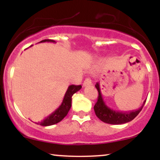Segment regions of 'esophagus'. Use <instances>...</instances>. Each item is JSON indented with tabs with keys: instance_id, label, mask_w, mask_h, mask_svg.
Instances as JSON below:
<instances>
[{
	"instance_id": "34e87169",
	"label": "esophagus",
	"mask_w": 160,
	"mask_h": 160,
	"mask_svg": "<svg viewBox=\"0 0 160 160\" xmlns=\"http://www.w3.org/2000/svg\"><path fill=\"white\" fill-rule=\"evenodd\" d=\"M92 84V81L90 78H87L86 79L84 80V83H83V86L84 87H88V86H90Z\"/></svg>"
}]
</instances>
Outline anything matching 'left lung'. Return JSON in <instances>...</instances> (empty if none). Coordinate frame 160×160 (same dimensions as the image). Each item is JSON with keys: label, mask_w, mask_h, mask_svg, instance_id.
Returning a JSON list of instances; mask_svg holds the SVG:
<instances>
[{"label": "left lung", "mask_w": 160, "mask_h": 160, "mask_svg": "<svg viewBox=\"0 0 160 160\" xmlns=\"http://www.w3.org/2000/svg\"><path fill=\"white\" fill-rule=\"evenodd\" d=\"M95 87L98 89L99 95L98 97V101L96 102L95 106H94V110H95L96 116L105 123L121 124L132 121L141 112L146 102L145 100L141 108L136 111H132L130 112H122V111L113 110L108 106H107L106 102H104L101 95V92H100V85L98 83L96 84Z\"/></svg>", "instance_id": "8db88e82"}]
</instances>
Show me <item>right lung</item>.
<instances>
[{"instance_id":"1","label":"right lung","mask_w":160,"mask_h":160,"mask_svg":"<svg viewBox=\"0 0 160 160\" xmlns=\"http://www.w3.org/2000/svg\"><path fill=\"white\" fill-rule=\"evenodd\" d=\"M43 42L55 43V41L52 40V39H45V40L40 41L39 43ZM81 88H82V85H70L67 89L66 92H65L62 104L59 106V108H57L53 113H52L49 116L46 117L42 121H41L40 122H37L36 124H40L41 126H50L62 121L65 117V116L68 114L70 109H71L72 96L76 92L80 90Z\"/></svg>"}]
</instances>
